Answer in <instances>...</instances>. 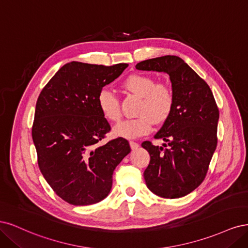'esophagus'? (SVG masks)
<instances>
[{"label": "esophagus", "instance_id": "esophagus-1", "mask_svg": "<svg viewBox=\"0 0 248 248\" xmlns=\"http://www.w3.org/2000/svg\"><path fill=\"white\" fill-rule=\"evenodd\" d=\"M130 146H131V148L133 150H135V149H137L139 147V144H138L137 142H135V141H130Z\"/></svg>", "mask_w": 248, "mask_h": 248}]
</instances>
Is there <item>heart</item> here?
<instances>
[{
    "instance_id": "heart-1",
    "label": "heart",
    "mask_w": 248,
    "mask_h": 248,
    "mask_svg": "<svg viewBox=\"0 0 248 248\" xmlns=\"http://www.w3.org/2000/svg\"><path fill=\"white\" fill-rule=\"evenodd\" d=\"M123 87L137 97H140L136 114L138 116L117 124L113 133L119 137L134 139L147 134L155 124H164L172 113L175 95L171 85L157 82L146 74H132L126 77ZM98 106L102 114L109 122L118 123L122 118L119 101L113 93L103 90L98 95Z\"/></svg>"
}]
</instances>
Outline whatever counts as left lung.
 <instances>
[{"instance_id":"1","label":"left lung","mask_w":248,"mask_h":248,"mask_svg":"<svg viewBox=\"0 0 248 248\" xmlns=\"http://www.w3.org/2000/svg\"><path fill=\"white\" fill-rule=\"evenodd\" d=\"M136 69L165 72L175 95L171 115L155 135L165 141L163 147L142 143L150 155L144 171L146 186L162 198L185 197L204 181L217 148V102L209 85L175 55L140 62Z\"/></svg>"}]
</instances>
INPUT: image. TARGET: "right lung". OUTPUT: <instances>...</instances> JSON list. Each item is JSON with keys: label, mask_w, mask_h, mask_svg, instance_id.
Instances as JSON below:
<instances>
[{"label": "right lung", "mask_w": 248, "mask_h": 248, "mask_svg": "<svg viewBox=\"0 0 248 248\" xmlns=\"http://www.w3.org/2000/svg\"><path fill=\"white\" fill-rule=\"evenodd\" d=\"M129 66L63 65L39 94L31 137L38 166L47 183L63 201L95 204L112 187L116 166L130 154L124 138L101 144L111 127L98 106V95Z\"/></svg>", "instance_id": "add662e5"}]
</instances>
